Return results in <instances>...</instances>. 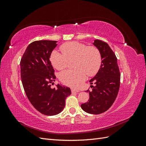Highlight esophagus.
<instances>
[{
    "instance_id": "obj_1",
    "label": "esophagus",
    "mask_w": 146,
    "mask_h": 146,
    "mask_svg": "<svg viewBox=\"0 0 146 146\" xmlns=\"http://www.w3.org/2000/svg\"><path fill=\"white\" fill-rule=\"evenodd\" d=\"M71 92H72V93H73V92H80V91H79L78 90H76V89H73V88H72Z\"/></svg>"
}]
</instances>
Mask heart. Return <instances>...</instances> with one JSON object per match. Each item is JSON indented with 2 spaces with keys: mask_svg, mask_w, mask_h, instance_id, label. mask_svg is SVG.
I'll list each match as a JSON object with an SVG mask.
<instances>
[{
  "mask_svg": "<svg viewBox=\"0 0 146 146\" xmlns=\"http://www.w3.org/2000/svg\"><path fill=\"white\" fill-rule=\"evenodd\" d=\"M60 53L55 50L51 55V62L58 70L64 69L68 60L75 58L74 70H66L59 74L60 81L65 85L78 87L85 80L87 74L89 76L95 75L101 64V55L95 47H88L85 44L77 41L68 42L60 47Z\"/></svg>",
  "mask_w": 146,
  "mask_h": 146,
  "instance_id": "obj_1",
  "label": "heart"
}]
</instances>
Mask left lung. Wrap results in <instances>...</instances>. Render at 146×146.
<instances>
[{
  "label": "left lung",
  "instance_id": "obj_1",
  "mask_svg": "<svg viewBox=\"0 0 146 146\" xmlns=\"http://www.w3.org/2000/svg\"><path fill=\"white\" fill-rule=\"evenodd\" d=\"M93 44L101 55L100 68L96 76L90 80L92 90H88L90 99L82 104L81 107L85 112L98 114L108 110L114 103L120 86L121 75L117 58L107 42L95 39Z\"/></svg>",
  "mask_w": 146,
  "mask_h": 146
}]
</instances>
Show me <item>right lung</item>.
Returning a JSON list of instances; mask_svg holds the SVG:
<instances>
[{
	"mask_svg": "<svg viewBox=\"0 0 146 146\" xmlns=\"http://www.w3.org/2000/svg\"><path fill=\"white\" fill-rule=\"evenodd\" d=\"M57 41L41 40L27 46L22 57L21 77L26 95L30 103L41 113L54 116L60 113L65 107V99L71 94L69 88L57 85L51 88L55 81L54 69L50 61Z\"/></svg>",
	"mask_w": 146,
	"mask_h": 146,
	"instance_id": "1",
	"label": "right lung"
}]
</instances>
